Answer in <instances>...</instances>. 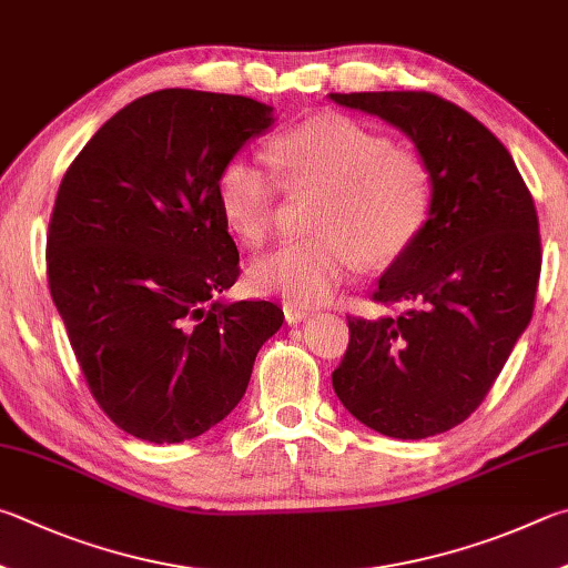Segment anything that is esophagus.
Listing matches in <instances>:
<instances>
[{
	"label": "esophagus",
	"mask_w": 568,
	"mask_h": 568,
	"mask_svg": "<svg viewBox=\"0 0 568 568\" xmlns=\"http://www.w3.org/2000/svg\"><path fill=\"white\" fill-rule=\"evenodd\" d=\"M283 313H285L287 323H301V320L313 315L311 307H303V305H295V303H285L283 305Z\"/></svg>",
	"instance_id": "1"
}]
</instances>
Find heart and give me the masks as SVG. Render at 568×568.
Here are the masks:
<instances>
[{
    "instance_id": "obj_1",
    "label": "heart",
    "mask_w": 568,
    "mask_h": 568,
    "mask_svg": "<svg viewBox=\"0 0 568 568\" xmlns=\"http://www.w3.org/2000/svg\"><path fill=\"white\" fill-rule=\"evenodd\" d=\"M275 173L245 156L225 161L219 201L248 245L273 231L281 189L315 193L311 239L285 243L251 265L255 293L315 305L333 295L357 261L387 263L415 241L432 203L425 159L397 149L383 131L343 113H323L271 143Z\"/></svg>"
}]
</instances>
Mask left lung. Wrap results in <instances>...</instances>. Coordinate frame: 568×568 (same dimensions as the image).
<instances>
[{
  "instance_id": "left-lung-1",
  "label": "left lung",
  "mask_w": 568,
  "mask_h": 568,
  "mask_svg": "<svg viewBox=\"0 0 568 568\" xmlns=\"http://www.w3.org/2000/svg\"><path fill=\"white\" fill-rule=\"evenodd\" d=\"M329 99L405 131L432 173L429 219L373 293L392 313L347 315L335 395L379 435L435 437L481 405L529 325L541 273L534 199L504 143L447 99Z\"/></svg>"
}]
</instances>
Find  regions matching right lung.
<instances>
[{
	"label": "right lung",
	"mask_w": 568,
	"mask_h": 568,
	"mask_svg": "<svg viewBox=\"0 0 568 568\" xmlns=\"http://www.w3.org/2000/svg\"><path fill=\"white\" fill-rule=\"evenodd\" d=\"M248 97L161 89L101 126L61 179L47 277L89 392L153 445L203 435L245 395L271 301L221 303L239 248L219 176L273 123Z\"/></svg>",
	"instance_id": "obj_1"
}]
</instances>
